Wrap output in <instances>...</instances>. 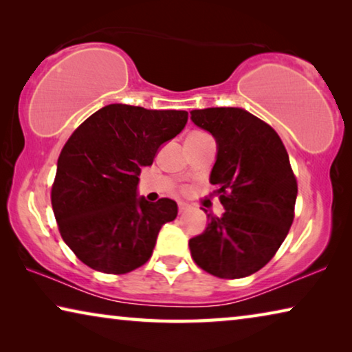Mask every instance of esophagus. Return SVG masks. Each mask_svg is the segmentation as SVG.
I'll return each mask as SVG.
<instances>
[{"mask_svg":"<svg viewBox=\"0 0 352 352\" xmlns=\"http://www.w3.org/2000/svg\"><path fill=\"white\" fill-rule=\"evenodd\" d=\"M188 210V204H184V201H178V212H184Z\"/></svg>","mask_w":352,"mask_h":352,"instance_id":"1","label":"esophagus"}]
</instances>
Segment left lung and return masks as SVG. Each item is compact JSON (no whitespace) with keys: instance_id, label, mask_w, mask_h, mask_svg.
I'll list each match as a JSON object with an SVG mask.
<instances>
[{"instance_id":"obj_1","label":"left lung","mask_w":352,"mask_h":352,"mask_svg":"<svg viewBox=\"0 0 352 352\" xmlns=\"http://www.w3.org/2000/svg\"><path fill=\"white\" fill-rule=\"evenodd\" d=\"M190 119L217 141L210 182L225 212L208 214L204 233L189 241L195 264L237 279L261 270L287 236L298 184L279 135L252 113L233 107L192 110Z\"/></svg>"}]
</instances>
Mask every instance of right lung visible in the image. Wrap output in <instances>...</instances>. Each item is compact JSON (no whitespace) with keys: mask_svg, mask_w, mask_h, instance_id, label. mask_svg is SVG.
Here are the masks:
<instances>
[{"mask_svg":"<svg viewBox=\"0 0 352 352\" xmlns=\"http://www.w3.org/2000/svg\"><path fill=\"white\" fill-rule=\"evenodd\" d=\"M188 111L111 104L87 118L63 146L51 189L62 239L91 269L124 275L151 259L177 204L136 197L142 166L182 132Z\"/></svg>","mask_w":352,"mask_h":352,"instance_id":"obj_1","label":"right lung"}]
</instances>
